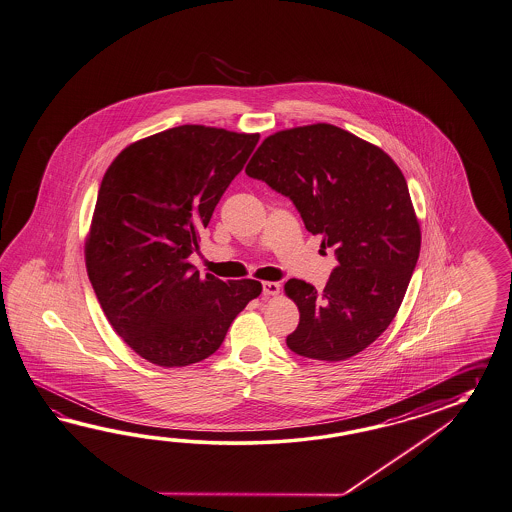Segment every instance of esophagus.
Segmentation results:
<instances>
[{
    "label": "esophagus",
    "instance_id": "obj_1",
    "mask_svg": "<svg viewBox=\"0 0 512 512\" xmlns=\"http://www.w3.org/2000/svg\"><path fill=\"white\" fill-rule=\"evenodd\" d=\"M280 293L278 282H263V295L265 297H276Z\"/></svg>",
    "mask_w": 512,
    "mask_h": 512
}]
</instances>
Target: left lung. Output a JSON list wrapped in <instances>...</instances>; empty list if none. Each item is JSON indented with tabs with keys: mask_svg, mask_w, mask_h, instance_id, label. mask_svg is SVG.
I'll return each instance as SVG.
<instances>
[{
	"mask_svg": "<svg viewBox=\"0 0 512 512\" xmlns=\"http://www.w3.org/2000/svg\"><path fill=\"white\" fill-rule=\"evenodd\" d=\"M245 173L289 197L337 267L324 291L284 286L300 322L287 335L298 356L345 361L393 322L420 254V223L404 173L374 143L330 123L267 136Z\"/></svg>",
	"mask_w": 512,
	"mask_h": 512,
	"instance_id": "8db88e82",
	"label": "left lung"
}]
</instances>
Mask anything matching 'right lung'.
Instances as JSON below:
<instances>
[{"instance_id": "right-lung-1", "label": "right lung", "mask_w": 512, "mask_h": 512, "mask_svg": "<svg viewBox=\"0 0 512 512\" xmlns=\"http://www.w3.org/2000/svg\"><path fill=\"white\" fill-rule=\"evenodd\" d=\"M260 134L180 125L132 142L101 182L86 273L114 332L158 367L212 356L258 280L201 276L188 262Z\"/></svg>"}]
</instances>
